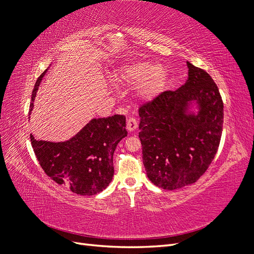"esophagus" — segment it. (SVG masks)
Here are the masks:
<instances>
[{
  "label": "esophagus",
  "instance_id": "34e87169",
  "mask_svg": "<svg viewBox=\"0 0 254 254\" xmlns=\"http://www.w3.org/2000/svg\"><path fill=\"white\" fill-rule=\"evenodd\" d=\"M126 127H127L128 131H130V132L134 131V130L137 128V122H136V120L134 118H129L128 121H127Z\"/></svg>",
  "mask_w": 254,
  "mask_h": 254
}]
</instances>
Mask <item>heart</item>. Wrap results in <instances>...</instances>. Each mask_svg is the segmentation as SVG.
I'll list each match as a JSON object with an SVG mask.
<instances>
[{
    "label": "heart",
    "mask_w": 254,
    "mask_h": 254,
    "mask_svg": "<svg viewBox=\"0 0 254 254\" xmlns=\"http://www.w3.org/2000/svg\"><path fill=\"white\" fill-rule=\"evenodd\" d=\"M120 79L129 86L140 84L137 95L143 101H151L163 92L167 82V72L162 66L141 61L123 68Z\"/></svg>",
    "instance_id": "b5f03b06"
}]
</instances>
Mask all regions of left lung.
I'll return each instance as SVG.
<instances>
[{
  "label": "left lung",
  "mask_w": 254,
  "mask_h": 254,
  "mask_svg": "<svg viewBox=\"0 0 254 254\" xmlns=\"http://www.w3.org/2000/svg\"><path fill=\"white\" fill-rule=\"evenodd\" d=\"M189 77L139 109L143 163L148 179L164 190L196 182L216 155L224 123V103L216 83L188 61ZM195 105L196 113L190 112Z\"/></svg>",
  "instance_id": "left-lung-1"
}]
</instances>
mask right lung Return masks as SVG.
I'll return each mask as SVG.
<instances>
[{"instance_id":"obj_1","label":"right lung","mask_w":254,"mask_h":254,"mask_svg":"<svg viewBox=\"0 0 254 254\" xmlns=\"http://www.w3.org/2000/svg\"><path fill=\"white\" fill-rule=\"evenodd\" d=\"M44 71L37 79L32 94L29 113ZM126 118L114 114L92 119L80 131L64 142L38 141L30 134V142L42 170L60 186L73 193L92 196L101 193L112 181L113 153L120 141L127 135Z\"/></svg>"}]
</instances>
